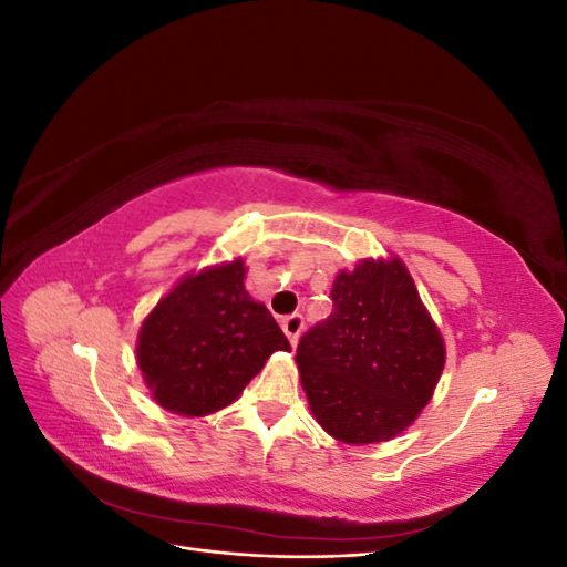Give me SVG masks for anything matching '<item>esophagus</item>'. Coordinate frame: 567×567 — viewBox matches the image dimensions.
I'll return each mask as SVG.
<instances>
[{
	"instance_id": "1",
	"label": "esophagus",
	"mask_w": 567,
	"mask_h": 567,
	"mask_svg": "<svg viewBox=\"0 0 567 567\" xmlns=\"http://www.w3.org/2000/svg\"><path fill=\"white\" fill-rule=\"evenodd\" d=\"M302 326H305L302 315H290V317H286V319L281 321V329H284V333L288 336L290 346H293V348H296V342H298V338H300V333H302Z\"/></svg>"
}]
</instances>
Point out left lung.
Instances as JSON below:
<instances>
[{
  "label": "left lung",
  "mask_w": 567,
  "mask_h": 567,
  "mask_svg": "<svg viewBox=\"0 0 567 567\" xmlns=\"http://www.w3.org/2000/svg\"><path fill=\"white\" fill-rule=\"evenodd\" d=\"M331 317L312 326L296 362L315 419L348 444L390 440L431 402L444 342L400 260L340 271Z\"/></svg>",
  "instance_id": "left-lung-1"
}]
</instances>
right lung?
<instances>
[{
    "instance_id": "right-lung-1",
    "label": "right lung",
    "mask_w": 567,
    "mask_h": 567,
    "mask_svg": "<svg viewBox=\"0 0 567 567\" xmlns=\"http://www.w3.org/2000/svg\"><path fill=\"white\" fill-rule=\"evenodd\" d=\"M244 262L179 281L140 331L136 359L156 402L182 416L231 404L277 350L290 342L244 288Z\"/></svg>"
}]
</instances>
